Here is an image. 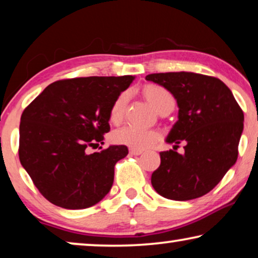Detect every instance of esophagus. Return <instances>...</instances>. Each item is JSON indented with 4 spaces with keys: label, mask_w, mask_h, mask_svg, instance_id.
<instances>
[{
    "label": "esophagus",
    "mask_w": 258,
    "mask_h": 258,
    "mask_svg": "<svg viewBox=\"0 0 258 258\" xmlns=\"http://www.w3.org/2000/svg\"><path fill=\"white\" fill-rule=\"evenodd\" d=\"M129 153H130V155H134V156H139V155L142 154L143 151L142 150H139V149H134V148H130Z\"/></svg>",
    "instance_id": "34e87169"
}]
</instances>
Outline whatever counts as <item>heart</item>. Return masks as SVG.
Returning a JSON list of instances; mask_svg holds the SVG:
<instances>
[{
	"mask_svg": "<svg viewBox=\"0 0 258 258\" xmlns=\"http://www.w3.org/2000/svg\"><path fill=\"white\" fill-rule=\"evenodd\" d=\"M142 95L148 103L158 114L167 115L175 108V98L172 94L160 84L148 83L142 88ZM128 93H121L112 102L109 109V119L114 124H119L124 118ZM112 142L121 146H126L134 149L143 150L156 144L160 140V134L153 129H136L133 126H124L115 130L111 134Z\"/></svg>",
	"mask_w": 258,
	"mask_h": 258,
	"instance_id": "obj_1",
	"label": "heart"
}]
</instances>
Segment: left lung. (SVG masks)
<instances>
[{
    "label": "left lung",
    "mask_w": 258,
    "mask_h": 258,
    "mask_svg": "<svg viewBox=\"0 0 258 258\" xmlns=\"http://www.w3.org/2000/svg\"><path fill=\"white\" fill-rule=\"evenodd\" d=\"M147 81L164 87L177 101L178 119L167 137L174 148L160 153L151 175L154 189L165 199L189 201L206 195L236 163L244 115L221 80L195 73H158ZM186 143L185 154L175 151Z\"/></svg>",
    "instance_id": "8db88e82"
}]
</instances>
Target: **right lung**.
I'll return each instance as SVG.
<instances>
[{
  "label": "right lung",
  "instance_id": "right-lung-1",
  "mask_svg": "<svg viewBox=\"0 0 258 258\" xmlns=\"http://www.w3.org/2000/svg\"><path fill=\"white\" fill-rule=\"evenodd\" d=\"M134 76H90L49 84L21 116L19 157L44 199L64 209H86L110 191L125 146L88 154L110 132L109 109ZM102 148V147H101Z\"/></svg>",
  "mask_w": 258,
  "mask_h": 258
}]
</instances>
